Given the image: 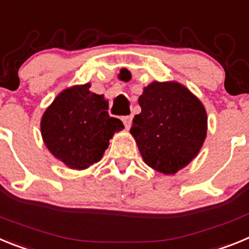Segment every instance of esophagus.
<instances>
[{"mask_svg": "<svg viewBox=\"0 0 249 249\" xmlns=\"http://www.w3.org/2000/svg\"><path fill=\"white\" fill-rule=\"evenodd\" d=\"M122 120H123V123H124L125 127H126V129H130V126H131V122H133V116H131V115L123 116Z\"/></svg>", "mask_w": 249, "mask_h": 249, "instance_id": "obj_1", "label": "esophagus"}]
</instances>
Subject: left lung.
I'll return each instance as SVG.
<instances>
[{
    "label": "left lung",
    "mask_w": 249,
    "mask_h": 249,
    "mask_svg": "<svg viewBox=\"0 0 249 249\" xmlns=\"http://www.w3.org/2000/svg\"><path fill=\"white\" fill-rule=\"evenodd\" d=\"M142 112L130 133L142 159L163 174H176L198 155L207 137V112L177 81H153L139 96Z\"/></svg>",
    "instance_id": "1"
}]
</instances>
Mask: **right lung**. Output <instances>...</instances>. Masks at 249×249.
Wrapping results in <instances>:
<instances>
[{
    "label": "right lung",
    "mask_w": 249,
    "mask_h": 249,
    "mask_svg": "<svg viewBox=\"0 0 249 249\" xmlns=\"http://www.w3.org/2000/svg\"><path fill=\"white\" fill-rule=\"evenodd\" d=\"M90 84L65 89L41 119V135L51 154L71 169L83 170L98 163L109 140L124 129L109 116L104 95L91 92Z\"/></svg>",
    "instance_id": "1"
}]
</instances>
